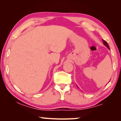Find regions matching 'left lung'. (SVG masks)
I'll return each instance as SVG.
<instances>
[{"mask_svg":"<svg viewBox=\"0 0 121 121\" xmlns=\"http://www.w3.org/2000/svg\"><path fill=\"white\" fill-rule=\"evenodd\" d=\"M102 41H103V43H104V44L107 47V48L109 49V45H108V43L107 42H106V41L105 40H104V39H102Z\"/></svg>","mask_w":121,"mask_h":121,"instance_id":"obj_1","label":"left lung"}]
</instances>
